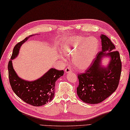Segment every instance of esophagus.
Listing matches in <instances>:
<instances>
[{
    "mask_svg": "<svg viewBox=\"0 0 130 130\" xmlns=\"http://www.w3.org/2000/svg\"><path fill=\"white\" fill-rule=\"evenodd\" d=\"M65 72H66V73H68L69 72H71V69L70 68H69V67L66 68V69H65Z\"/></svg>",
    "mask_w": 130,
    "mask_h": 130,
    "instance_id": "1",
    "label": "esophagus"
}]
</instances>
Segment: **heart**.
Listing matches in <instances>:
<instances>
[{"instance_id": "1", "label": "heart", "mask_w": 130, "mask_h": 130, "mask_svg": "<svg viewBox=\"0 0 130 130\" xmlns=\"http://www.w3.org/2000/svg\"><path fill=\"white\" fill-rule=\"evenodd\" d=\"M99 42L97 38L82 36H71L67 38L61 45L63 53L72 57V62L78 70L86 69L91 66L99 52ZM59 59L64 60L62 54Z\"/></svg>"}]
</instances>
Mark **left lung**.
<instances>
[{"instance_id": "left-lung-1", "label": "left lung", "mask_w": 130, "mask_h": 130, "mask_svg": "<svg viewBox=\"0 0 130 130\" xmlns=\"http://www.w3.org/2000/svg\"><path fill=\"white\" fill-rule=\"evenodd\" d=\"M100 38L102 51L85 73L78 75L77 94L84 102L97 104L110 96L117 90L121 72V62L115 45L104 34ZM110 58L106 66L101 65L103 58Z\"/></svg>"}]
</instances>
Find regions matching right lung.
Listing matches in <instances>:
<instances>
[{
  "label": "right lung",
  "mask_w": 130,
  "mask_h": 130,
  "mask_svg": "<svg viewBox=\"0 0 130 130\" xmlns=\"http://www.w3.org/2000/svg\"><path fill=\"white\" fill-rule=\"evenodd\" d=\"M34 36L30 35L26 37L14 47L11 60L8 64L9 78L11 88L17 96L28 104L39 107L53 100L56 82L63 75L64 71L51 68L40 78L34 81L24 80L18 76L13 68L12 60L17 57L21 45Z\"/></svg>",
  "instance_id": "right-lung-1"
}]
</instances>
